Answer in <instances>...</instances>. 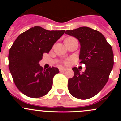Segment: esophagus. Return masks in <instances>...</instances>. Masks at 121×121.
Wrapping results in <instances>:
<instances>
[{"label": "esophagus", "mask_w": 121, "mask_h": 121, "mask_svg": "<svg viewBox=\"0 0 121 121\" xmlns=\"http://www.w3.org/2000/svg\"><path fill=\"white\" fill-rule=\"evenodd\" d=\"M59 70L60 72H63V71H66L67 69L65 68H60L59 69Z\"/></svg>", "instance_id": "esophagus-1"}]
</instances>
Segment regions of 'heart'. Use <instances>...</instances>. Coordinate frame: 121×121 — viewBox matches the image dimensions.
Returning a JSON list of instances; mask_svg holds the SVG:
<instances>
[{"mask_svg": "<svg viewBox=\"0 0 121 121\" xmlns=\"http://www.w3.org/2000/svg\"><path fill=\"white\" fill-rule=\"evenodd\" d=\"M71 38H72V37H68V38H67L66 39H71Z\"/></svg>", "mask_w": 121, "mask_h": 121, "instance_id": "obj_1", "label": "heart"}]
</instances>
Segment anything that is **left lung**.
I'll return each mask as SVG.
<instances>
[{
	"mask_svg": "<svg viewBox=\"0 0 121 121\" xmlns=\"http://www.w3.org/2000/svg\"><path fill=\"white\" fill-rule=\"evenodd\" d=\"M65 33L79 41L81 46L79 59L86 67L82 73L77 67L72 68L74 75L68 79V91L71 95L80 99L92 98L105 85L112 69L111 46L101 33L88 27L67 30Z\"/></svg>",
	"mask_w": 121,
	"mask_h": 121,
	"instance_id": "left-lung-1",
	"label": "left lung"
}]
</instances>
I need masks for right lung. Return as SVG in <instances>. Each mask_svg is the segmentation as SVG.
I'll use <instances>...</instances> for the list:
<instances>
[{
  "instance_id": "obj_1",
  "label": "right lung",
  "mask_w": 121,
  "mask_h": 121,
  "mask_svg": "<svg viewBox=\"0 0 121 121\" xmlns=\"http://www.w3.org/2000/svg\"><path fill=\"white\" fill-rule=\"evenodd\" d=\"M64 32L35 26L20 34L13 43L9 53V67L16 86L23 94L37 98L51 90L58 68L44 69L39 63L43 54L48 53Z\"/></svg>"
}]
</instances>
